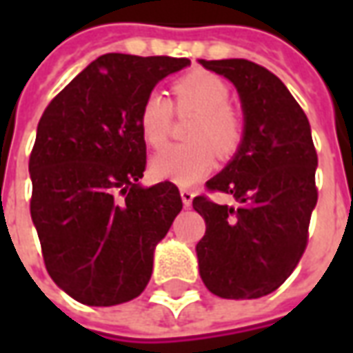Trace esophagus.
<instances>
[{
    "instance_id": "esophagus-1",
    "label": "esophagus",
    "mask_w": 353,
    "mask_h": 353,
    "mask_svg": "<svg viewBox=\"0 0 353 353\" xmlns=\"http://www.w3.org/2000/svg\"><path fill=\"white\" fill-rule=\"evenodd\" d=\"M192 199H194V192L189 191V189H181V200H183V206L185 208L191 206Z\"/></svg>"
}]
</instances>
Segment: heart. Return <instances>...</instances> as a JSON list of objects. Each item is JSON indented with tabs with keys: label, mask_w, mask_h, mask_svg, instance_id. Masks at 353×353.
Wrapping results in <instances>:
<instances>
[{
	"label": "heart",
	"mask_w": 353,
	"mask_h": 353,
	"mask_svg": "<svg viewBox=\"0 0 353 353\" xmlns=\"http://www.w3.org/2000/svg\"><path fill=\"white\" fill-rule=\"evenodd\" d=\"M172 88L177 113H196L187 132L191 143L170 145L154 154L151 174L157 179L189 187L214 170L215 153L219 157L236 153L244 139V121L229 105V85L215 73L194 70L179 77ZM174 108L172 101L157 90L143 98L138 109V126L147 145L159 149L166 143Z\"/></svg>",
	"instance_id": "b5f03b06"
}]
</instances>
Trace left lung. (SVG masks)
<instances>
[{
    "mask_svg": "<svg viewBox=\"0 0 353 353\" xmlns=\"http://www.w3.org/2000/svg\"><path fill=\"white\" fill-rule=\"evenodd\" d=\"M236 87L244 139L225 168L206 181L236 199L221 206L206 194L192 208L206 221L196 244L200 278L221 299H259L288 280L308 244L318 202V153L310 123L288 87L263 65L244 60H200Z\"/></svg>",
    "mask_w": 353,
    "mask_h": 353,
    "instance_id": "left-lung-1",
    "label": "left lung"
}]
</instances>
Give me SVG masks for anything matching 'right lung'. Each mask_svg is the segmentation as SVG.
I'll use <instances>...</instances> for the list:
<instances>
[{
    "instance_id": "1",
    "label": "right lung",
    "mask_w": 353,
    "mask_h": 353,
    "mask_svg": "<svg viewBox=\"0 0 353 353\" xmlns=\"http://www.w3.org/2000/svg\"><path fill=\"white\" fill-rule=\"evenodd\" d=\"M189 58L109 52L73 77L43 111L30 154V214L47 272L88 306L141 295L154 245L183 202L172 181L138 183L147 164L138 109Z\"/></svg>"
}]
</instances>
